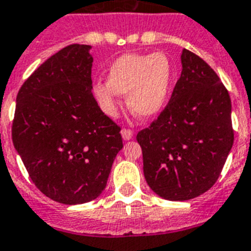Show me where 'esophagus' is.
Segmentation results:
<instances>
[{
    "instance_id": "esophagus-1",
    "label": "esophagus",
    "mask_w": 251,
    "mask_h": 251,
    "mask_svg": "<svg viewBox=\"0 0 251 251\" xmlns=\"http://www.w3.org/2000/svg\"><path fill=\"white\" fill-rule=\"evenodd\" d=\"M122 137H123L124 141H128L133 137V132L130 129H122Z\"/></svg>"
}]
</instances>
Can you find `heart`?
I'll return each mask as SVG.
<instances>
[{
	"mask_svg": "<svg viewBox=\"0 0 251 251\" xmlns=\"http://www.w3.org/2000/svg\"><path fill=\"white\" fill-rule=\"evenodd\" d=\"M173 76V65L165 53H123L109 66L107 82L93 86V95L110 117L117 114L119 95H128V109L150 119L164 109Z\"/></svg>",
	"mask_w": 251,
	"mask_h": 251,
	"instance_id": "obj_1",
	"label": "heart"
}]
</instances>
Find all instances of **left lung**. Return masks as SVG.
I'll return each mask as SVG.
<instances>
[{
	"label": "left lung",
	"mask_w": 251,
	"mask_h": 251,
	"mask_svg": "<svg viewBox=\"0 0 251 251\" xmlns=\"http://www.w3.org/2000/svg\"><path fill=\"white\" fill-rule=\"evenodd\" d=\"M158 119L137 134L145 179L165 200L185 201L218 179L233 145L231 99L214 70L188 50Z\"/></svg>",
	"instance_id": "1"
}]
</instances>
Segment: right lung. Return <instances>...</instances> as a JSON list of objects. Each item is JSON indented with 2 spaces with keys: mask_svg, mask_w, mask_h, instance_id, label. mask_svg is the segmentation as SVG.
<instances>
[{
  "mask_svg": "<svg viewBox=\"0 0 251 251\" xmlns=\"http://www.w3.org/2000/svg\"><path fill=\"white\" fill-rule=\"evenodd\" d=\"M88 45L47 59L16 97L12 142L39 191L65 205L95 200L123 148L121 128L92 95Z\"/></svg>",
  "mask_w": 251,
  "mask_h": 251,
  "instance_id": "1",
  "label": "right lung"
}]
</instances>
